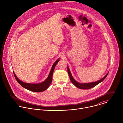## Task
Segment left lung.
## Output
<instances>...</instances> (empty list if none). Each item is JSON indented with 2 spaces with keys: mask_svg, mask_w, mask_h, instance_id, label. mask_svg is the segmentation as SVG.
<instances>
[{
  "mask_svg": "<svg viewBox=\"0 0 123 123\" xmlns=\"http://www.w3.org/2000/svg\"><path fill=\"white\" fill-rule=\"evenodd\" d=\"M67 70H68V73L69 75V77H70L71 81L76 87H77V88L81 89H91V88L94 87L95 86H96L98 84H99L100 82H102L106 78V77L107 76V75L108 74V73L104 77H103L102 79H101L97 82H93L89 83H78L76 81H75V80L73 77V76L71 74V73L70 72V70H69L68 67L67 68Z\"/></svg>",
  "mask_w": 123,
  "mask_h": 123,
  "instance_id": "8db88e82",
  "label": "left lung"
}]
</instances>
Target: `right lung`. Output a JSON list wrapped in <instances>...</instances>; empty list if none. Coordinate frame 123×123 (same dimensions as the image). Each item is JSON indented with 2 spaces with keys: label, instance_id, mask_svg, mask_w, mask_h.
Listing matches in <instances>:
<instances>
[{
  "label": "right lung",
  "instance_id": "1",
  "mask_svg": "<svg viewBox=\"0 0 123 123\" xmlns=\"http://www.w3.org/2000/svg\"><path fill=\"white\" fill-rule=\"evenodd\" d=\"M59 59L57 60L53 64L51 71L49 73V74L48 77V78L46 79V80L42 82V83H38V84H31V83H25L24 82H21L20 80H19L15 75V73L13 72L14 75L15 76V78H16L17 81L18 82L19 84H20L23 87L26 88V89H28L31 91L34 92H41L45 90H46L50 85V83L52 82V75L53 73V71L54 70V68L57 64V63L59 62Z\"/></svg>",
  "mask_w": 123,
  "mask_h": 123
}]
</instances>
